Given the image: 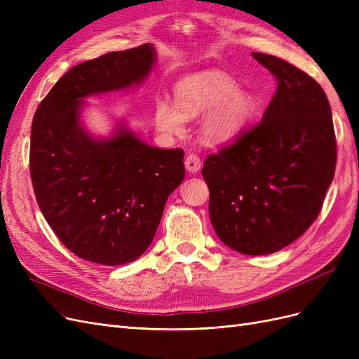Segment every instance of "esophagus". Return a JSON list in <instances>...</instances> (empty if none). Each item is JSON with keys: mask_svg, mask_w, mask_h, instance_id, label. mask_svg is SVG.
I'll use <instances>...</instances> for the list:
<instances>
[{"mask_svg": "<svg viewBox=\"0 0 359 359\" xmlns=\"http://www.w3.org/2000/svg\"><path fill=\"white\" fill-rule=\"evenodd\" d=\"M184 165H186V169L190 172V173H196L201 170L202 168V161L199 158V156L196 154H190L186 157V161H184Z\"/></svg>", "mask_w": 359, "mask_h": 359, "instance_id": "34e87169", "label": "esophagus"}]
</instances>
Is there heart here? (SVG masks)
Segmentation results:
<instances>
[{
    "label": "heart",
    "instance_id": "b5f03b06",
    "mask_svg": "<svg viewBox=\"0 0 359 359\" xmlns=\"http://www.w3.org/2000/svg\"><path fill=\"white\" fill-rule=\"evenodd\" d=\"M177 103L160 99L156 103V126L166 135H181L186 119L205 115L201 133L206 142L226 144L240 135L253 118L256 102L240 91L233 79L220 72H202L178 82Z\"/></svg>",
    "mask_w": 359,
    "mask_h": 359
}]
</instances>
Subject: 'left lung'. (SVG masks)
Listing matches in <instances>:
<instances>
[{
    "label": "left lung",
    "instance_id": "obj_1",
    "mask_svg": "<svg viewBox=\"0 0 359 359\" xmlns=\"http://www.w3.org/2000/svg\"><path fill=\"white\" fill-rule=\"evenodd\" d=\"M252 55L276 76L277 91L262 121L206 157L202 175L217 236L235 252L260 256L289 245L318 219L337 144L322 86L285 60Z\"/></svg>",
    "mask_w": 359,
    "mask_h": 359
}]
</instances>
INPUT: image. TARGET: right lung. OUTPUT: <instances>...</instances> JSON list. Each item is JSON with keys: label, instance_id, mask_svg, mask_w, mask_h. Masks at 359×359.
Returning a JSON list of instances; mask_svg holds the SVG:
<instances>
[{"label": "right lung", "instance_id": "right-lung-1", "mask_svg": "<svg viewBox=\"0 0 359 359\" xmlns=\"http://www.w3.org/2000/svg\"><path fill=\"white\" fill-rule=\"evenodd\" d=\"M154 62L149 43L81 62L32 119L29 172L40 211L58 240L88 262L116 266L142 255L186 175L181 148L151 147L124 123L106 139L81 124L85 97L142 83Z\"/></svg>", "mask_w": 359, "mask_h": 359}]
</instances>
